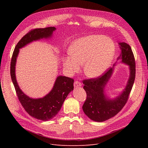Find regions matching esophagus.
I'll return each mask as SVG.
<instances>
[{
	"label": "esophagus",
	"mask_w": 148,
	"mask_h": 148,
	"mask_svg": "<svg viewBox=\"0 0 148 148\" xmlns=\"http://www.w3.org/2000/svg\"><path fill=\"white\" fill-rule=\"evenodd\" d=\"M81 86H82V83L80 82L77 81V80L74 82V88H77V87H79Z\"/></svg>",
	"instance_id": "1"
}]
</instances>
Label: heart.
<instances>
[{"mask_svg": "<svg viewBox=\"0 0 148 148\" xmlns=\"http://www.w3.org/2000/svg\"><path fill=\"white\" fill-rule=\"evenodd\" d=\"M114 44L110 38L103 35H91L74 41L69 51V56L62 59L66 73L72 75L79 71L84 64V72L90 77H96L109 66L114 54Z\"/></svg>", "mask_w": 148, "mask_h": 148, "instance_id": "1", "label": "heart"}]
</instances>
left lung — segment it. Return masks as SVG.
<instances>
[{"label": "left lung", "instance_id": "1", "mask_svg": "<svg viewBox=\"0 0 148 148\" xmlns=\"http://www.w3.org/2000/svg\"><path fill=\"white\" fill-rule=\"evenodd\" d=\"M121 50L118 59L130 66V75L126 88L123 92L114 99H109L104 95V87L112 74L113 68L107 69L96 78L83 80V89L86 92V99L82 108L84 113L96 122H103L117 114L127 103L136 77V62L134 54L130 45L119 42Z\"/></svg>", "mask_w": 148, "mask_h": 148}]
</instances>
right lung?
I'll return each mask as SVG.
<instances>
[{
	"mask_svg": "<svg viewBox=\"0 0 148 148\" xmlns=\"http://www.w3.org/2000/svg\"><path fill=\"white\" fill-rule=\"evenodd\" d=\"M55 30L54 27L31 30L15 46L11 61V77L19 101L30 116L44 121L53 118L58 113L68 94L74 89V79L65 76H58L49 94L42 98L32 99L26 95L20 89L15 77V66L20 49L33 41L50 37Z\"/></svg>",
	"mask_w": 148,
	"mask_h": 148,
	"instance_id": "1",
	"label": "right lung"
}]
</instances>
